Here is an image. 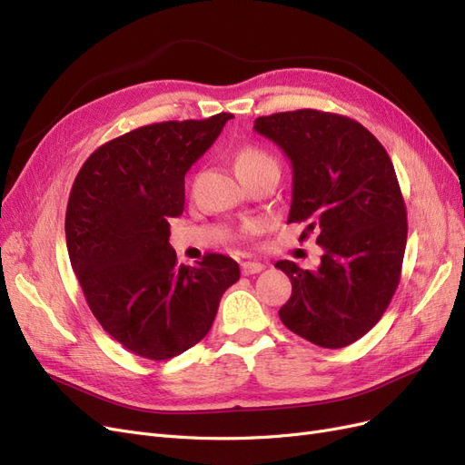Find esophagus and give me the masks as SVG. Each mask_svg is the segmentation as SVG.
Instances as JSON below:
<instances>
[{
  "label": "esophagus",
  "mask_w": 465,
  "mask_h": 465,
  "mask_svg": "<svg viewBox=\"0 0 465 465\" xmlns=\"http://www.w3.org/2000/svg\"><path fill=\"white\" fill-rule=\"evenodd\" d=\"M241 270H242V275H254L263 270V265L260 262H242Z\"/></svg>",
  "instance_id": "esophagus-1"
}]
</instances>
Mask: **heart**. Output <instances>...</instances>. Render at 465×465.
<instances>
[{
  "mask_svg": "<svg viewBox=\"0 0 465 465\" xmlns=\"http://www.w3.org/2000/svg\"><path fill=\"white\" fill-rule=\"evenodd\" d=\"M234 168L242 180L248 176H256L262 173L279 171V164L272 153L262 147L246 145L234 153Z\"/></svg>",
  "mask_w": 465,
  "mask_h": 465,
  "instance_id": "1",
  "label": "heart"
}]
</instances>
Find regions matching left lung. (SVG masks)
I'll use <instances>...</instances> for the list:
<instances>
[{"label": "left lung", "instance_id": "1", "mask_svg": "<svg viewBox=\"0 0 465 465\" xmlns=\"http://www.w3.org/2000/svg\"><path fill=\"white\" fill-rule=\"evenodd\" d=\"M292 166L287 223L316 234L314 272L281 260L292 292L279 318L326 349L355 343L382 318L400 283L407 213L396 171L378 139L347 116L294 110L256 118Z\"/></svg>", "mask_w": 465, "mask_h": 465}]
</instances>
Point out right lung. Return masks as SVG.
Returning <instances> with one entry per match:
<instances>
[{
    "label": "right lung",
    "mask_w": 465,
    "mask_h": 465,
    "mask_svg": "<svg viewBox=\"0 0 465 465\" xmlns=\"http://www.w3.org/2000/svg\"><path fill=\"white\" fill-rule=\"evenodd\" d=\"M232 114L161 122L98 147L65 211L67 254L91 312L132 353L166 361L202 341L241 267L223 254L178 265L168 219L184 211V176Z\"/></svg>",
    "instance_id": "right-lung-1"
}]
</instances>
